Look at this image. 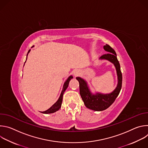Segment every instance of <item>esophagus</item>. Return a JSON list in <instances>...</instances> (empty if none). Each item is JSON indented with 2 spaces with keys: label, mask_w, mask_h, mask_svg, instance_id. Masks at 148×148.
Wrapping results in <instances>:
<instances>
[{
  "label": "esophagus",
  "mask_w": 148,
  "mask_h": 148,
  "mask_svg": "<svg viewBox=\"0 0 148 148\" xmlns=\"http://www.w3.org/2000/svg\"><path fill=\"white\" fill-rule=\"evenodd\" d=\"M79 75V73L78 71H76L74 72V75L76 77V76H78Z\"/></svg>",
  "instance_id": "1"
}]
</instances>
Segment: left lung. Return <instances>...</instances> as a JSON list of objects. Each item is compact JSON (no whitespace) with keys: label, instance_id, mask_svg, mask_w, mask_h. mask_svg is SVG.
<instances>
[{"label":"left lung","instance_id":"8db88e82","mask_svg":"<svg viewBox=\"0 0 148 148\" xmlns=\"http://www.w3.org/2000/svg\"><path fill=\"white\" fill-rule=\"evenodd\" d=\"M103 49L108 53L102 55L100 58L107 60L112 62L116 70L118 81L115 90L108 94L97 93L95 95H92L88 89L86 82L80 77L76 78L79 84V94L86 107L96 111H101L109 108L118 96L122 88V75L116 54L115 50L108 45L103 46Z\"/></svg>","mask_w":148,"mask_h":148}]
</instances>
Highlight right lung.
I'll use <instances>...</instances> for the list:
<instances>
[{
  "label": "right lung",
  "instance_id": "add662e5",
  "mask_svg": "<svg viewBox=\"0 0 148 148\" xmlns=\"http://www.w3.org/2000/svg\"><path fill=\"white\" fill-rule=\"evenodd\" d=\"M30 51V50H29L28 53H27V54L28 53H29ZM27 60V58H26ZM26 62V61H25ZM73 78V76H70L68 79L66 80V81L64 82V86H63V88H62V91H61V93L60 94V96L58 98V99L57 100V101L49 109L47 110V111H43L42 112V113L43 114H51V113H54L56 111H57L61 107V103H62V96H63V94H64V91H66V90L68 86H69V82L71 80V79Z\"/></svg>",
  "mask_w": 148,
  "mask_h": 148
}]
</instances>
